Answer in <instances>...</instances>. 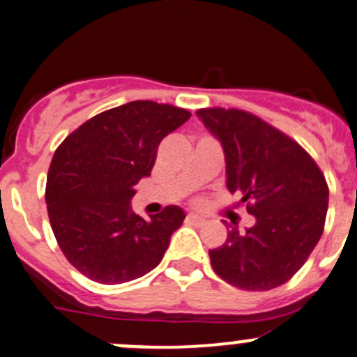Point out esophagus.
<instances>
[{"mask_svg": "<svg viewBox=\"0 0 357 357\" xmlns=\"http://www.w3.org/2000/svg\"><path fill=\"white\" fill-rule=\"evenodd\" d=\"M186 221L192 222V225H195V226H204L205 222H207V219L202 218V215H199V214H188L186 215Z\"/></svg>", "mask_w": 357, "mask_h": 357, "instance_id": "34e87169", "label": "esophagus"}]
</instances>
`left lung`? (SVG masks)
<instances>
[{
  "label": "left lung",
  "mask_w": 357,
  "mask_h": 357,
  "mask_svg": "<svg viewBox=\"0 0 357 357\" xmlns=\"http://www.w3.org/2000/svg\"><path fill=\"white\" fill-rule=\"evenodd\" d=\"M197 114L225 150L226 186L255 215L245 233L229 226L226 242L208 250L212 269L242 290L276 289L321 238L328 211L325 174L295 139L250 112L211 107Z\"/></svg>",
  "instance_id": "1"
}]
</instances>
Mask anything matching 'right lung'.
<instances>
[{"label": "right lung", "mask_w": 357, "mask_h": 357, "mask_svg": "<svg viewBox=\"0 0 357 357\" xmlns=\"http://www.w3.org/2000/svg\"><path fill=\"white\" fill-rule=\"evenodd\" d=\"M190 117L186 109L136 100L91 117L56 149L45 193L50 225L67 261L89 280L119 285L162 261L185 212L169 205L145 221L129 202L162 139Z\"/></svg>", "instance_id": "right-lung-1"}]
</instances>
